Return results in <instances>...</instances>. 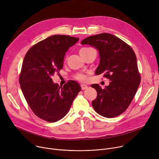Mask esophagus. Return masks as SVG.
Returning <instances> with one entry per match:
<instances>
[{
  "label": "esophagus",
  "mask_w": 159,
  "mask_h": 159,
  "mask_svg": "<svg viewBox=\"0 0 159 159\" xmlns=\"http://www.w3.org/2000/svg\"><path fill=\"white\" fill-rule=\"evenodd\" d=\"M81 89H82V90H86V89H88V86H87V85L84 84H81Z\"/></svg>",
  "instance_id": "obj_1"
}]
</instances>
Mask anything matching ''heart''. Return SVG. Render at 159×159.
<instances>
[{"label": "heart", "mask_w": 159, "mask_h": 159, "mask_svg": "<svg viewBox=\"0 0 159 159\" xmlns=\"http://www.w3.org/2000/svg\"><path fill=\"white\" fill-rule=\"evenodd\" d=\"M92 49H93V48H83L80 50V53H84V52H87V51H89L90 50H92ZM75 78L76 80H78L80 81H84L87 80L86 75H84V74H82V73H78V74H76L75 76Z\"/></svg>", "instance_id": "b5f03b06"}]
</instances>
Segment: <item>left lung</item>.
Returning <instances> with one entry per match:
<instances>
[{
	"label": "left lung",
	"mask_w": 159,
	"mask_h": 159,
	"mask_svg": "<svg viewBox=\"0 0 159 159\" xmlns=\"http://www.w3.org/2000/svg\"><path fill=\"white\" fill-rule=\"evenodd\" d=\"M81 44H89L99 52L100 62L95 75L108 78L109 84L102 89L92 84L97 93L92 104L96 113L106 118L123 113L136 95L141 82L137 58L132 48L116 36L107 33L92 35Z\"/></svg>",
	"instance_id": "left-lung-1"
}]
</instances>
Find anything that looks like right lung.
Listing matches in <instances>:
<instances>
[{
	"mask_svg": "<svg viewBox=\"0 0 159 159\" xmlns=\"http://www.w3.org/2000/svg\"><path fill=\"white\" fill-rule=\"evenodd\" d=\"M79 39L54 35L34 45L24 57L20 87L32 111L45 121L55 122L64 118L81 90L75 81L60 87L52 78L63 68L66 53Z\"/></svg>",
	"mask_w": 159,
	"mask_h": 159,
	"instance_id": "add662e5",
	"label": "right lung"
}]
</instances>
